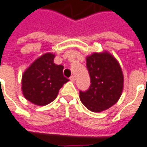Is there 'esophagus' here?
Here are the masks:
<instances>
[{
  "instance_id": "34e87169",
  "label": "esophagus",
  "mask_w": 147,
  "mask_h": 147,
  "mask_svg": "<svg viewBox=\"0 0 147 147\" xmlns=\"http://www.w3.org/2000/svg\"><path fill=\"white\" fill-rule=\"evenodd\" d=\"M70 80H71V82H75V80H76V79H75V76H71L70 77Z\"/></svg>"
}]
</instances>
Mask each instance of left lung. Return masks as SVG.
<instances>
[{"label":"left lung","instance_id":"obj_1","mask_svg":"<svg viewBox=\"0 0 147 147\" xmlns=\"http://www.w3.org/2000/svg\"><path fill=\"white\" fill-rule=\"evenodd\" d=\"M90 86L86 91L80 90V99L92 112L108 109L121 96L123 76L116 59L108 53H94L86 58Z\"/></svg>","mask_w":147,"mask_h":147}]
</instances>
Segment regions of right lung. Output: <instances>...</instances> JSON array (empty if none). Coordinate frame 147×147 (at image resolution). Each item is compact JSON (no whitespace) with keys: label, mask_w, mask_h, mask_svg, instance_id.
Returning <instances> with one entry per match:
<instances>
[{"label":"right lung","mask_w":147,"mask_h":147,"mask_svg":"<svg viewBox=\"0 0 147 147\" xmlns=\"http://www.w3.org/2000/svg\"><path fill=\"white\" fill-rule=\"evenodd\" d=\"M54 57L52 53L42 55L23 75V94L34 105L43 106L53 101L69 80L63 76V66L54 64Z\"/></svg>","instance_id":"add662e5"}]
</instances>
